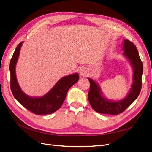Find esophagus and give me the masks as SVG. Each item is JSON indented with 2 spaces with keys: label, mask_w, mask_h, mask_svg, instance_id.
I'll use <instances>...</instances> for the list:
<instances>
[{
  "label": "esophagus",
  "mask_w": 152,
  "mask_h": 152,
  "mask_svg": "<svg viewBox=\"0 0 152 152\" xmlns=\"http://www.w3.org/2000/svg\"><path fill=\"white\" fill-rule=\"evenodd\" d=\"M80 74L81 76L87 77L88 76V74H89L87 67H81L80 71Z\"/></svg>",
  "instance_id": "obj_1"
}]
</instances>
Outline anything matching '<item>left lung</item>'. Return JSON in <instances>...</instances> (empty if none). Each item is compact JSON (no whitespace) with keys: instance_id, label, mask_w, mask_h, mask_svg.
<instances>
[{"instance_id":"1","label":"left lung","mask_w":152,"mask_h":152,"mask_svg":"<svg viewBox=\"0 0 152 152\" xmlns=\"http://www.w3.org/2000/svg\"><path fill=\"white\" fill-rule=\"evenodd\" d=\"M123 55L130 60L133 69V78L132 88L127 96L118 102H111L104 98L101 93L98 84L89 78L90 88L88 93V100L94 110L99 113L118 115L124 111L134 100L141 91L143 63L140 59L137 47L128 39L123 42Z\"/></svg>"}]
</instances>
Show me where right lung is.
Here are the masks:
<instances>
[{
  "mask_svg": "<svg viewBox=\"0 0 152 152\" xmlns=\"http://www.w3.org/2000/svg\"><path fill=\"white\" fill-rule=\"evenodd\" d=\"M22 43L20 42L17 46L10 62L11 91L14 98L32 113L38 115L51 114L61 108L67 91L79 80V75L75 73L62 77L49 92L42 97L32 98L27 96L19 86L15 70Z\"/></svg>",
  "mask_w": 152,
  "mask_h": 152,
  "instance_id": "right-lung-1",
  "label": "right lung"
}]
</instances>
